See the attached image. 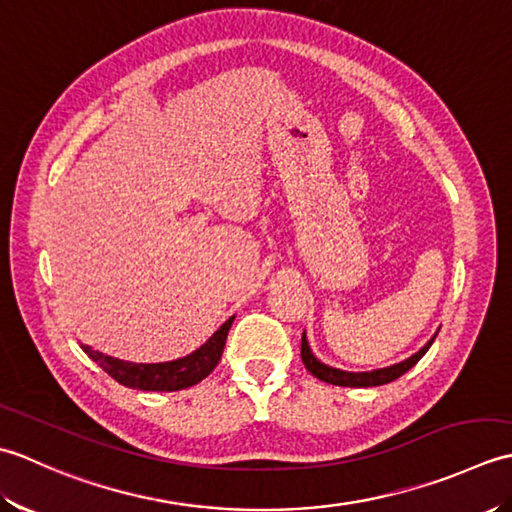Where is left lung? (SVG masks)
<instances>
[{"instance_id":"1","label":"left lung","mask_w":512,"mask_h":512,"mask_svg":"<svg viewBox=\"0 0 512 512\" xmlns=\"http://www.w3.org/2000/svg\"><path fill=\"white\" fill-rule=\"evenodd\" d=\"M433 339H436V336H433ZM433 339L427 345H424L420 352L409 356L407 361H402L398 365L374 369V372H343V369L328 367V365H323L321 361H317L314 354L310 352V347H308L306 332H303V336H301V361H303V365H306V369L312 376H317L319 380H325V383L341 385V387H376V385L391 383V380H396L405 372H409V369L416 365L424 354H427Z\"/></svg>"}]
</instances>
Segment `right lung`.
<instances>
[{"instance_id":"1","label":"right lung","mask_w":512,"mask_h":512,"mask_svg":"<svg viewBox=\"0 0 512 512\" xmlns=\"http://www.w3.org/2000/svg\"><path fill=\"white\" fill-rule=\"evenodd\" d=\"M233 319L235 317L228 319L222 328L200 347V350H195L193 354L171 363H127L121 361V358H112L96 352L90 345L81 343V347L96 365L103 367V372H107L116 380V383L143 391H178L200 383V380L209 376L215 365L220 363Z\"/></svg>"}]
</instances>
